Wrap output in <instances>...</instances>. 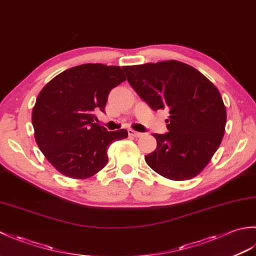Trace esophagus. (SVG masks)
Instances as JSON below:
<instances>
[{
  "instance_id": "esophagus-1",
  "label": "esophagus",
  "mask_w": 256,
  "mask_h": 256,
  "mask_svg": "<svg viewBox=\"0 0 256 256\" xmlns=\"http://www.w3.org/2000/svg\"><path fill=\"white\" fill-rule=\"evenodd\" d=\"M128 133L130 136H132V138H140V136H142V133L134 131V130H128Z\"/></svg>"
}]
</instances>
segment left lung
I'll use <instances>...</instances> for the list:
<instances>
[{
	"mask_svg": "<svg viewBox=\"0 0 256 256\" xmlns=\"http://www.w3.org/2000/svg\"><path fill=\"white\" fill-rule=\"evenodd\" d=\"M128 84L154 111H170L166 134H153L157 148L148 165L172 180L204 170L224 138L226 110L219 90L197 69L177 60L126 66Z\"/></svg>",
	"mask_w": 256,
	"mask_h": 256,
	"instance_id": "1",
	"label": "left lung"
}]
</instances>
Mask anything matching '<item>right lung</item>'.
Instances as JSON below:
<instances>
[{
    "instance_id": "right-lung-1",
    "label": "right lung",
    "mask_w": 256,
    "mask_h": 256,
    "mask_svg": "<svg viewBox=\"0 0 256 256\" xmlns=\"http://www.w3.org/2000/svg\"><path fill=\"white\" fill-rule=\"evenodd\" d=\"M125 80L121 67L84 64L64 70L40 92L32 112L35 140L62 175H96L108 164V145L128 138L124 128L106 131L94 116L104 112L108 92Z\"/></svg>"
}]
</instances>
